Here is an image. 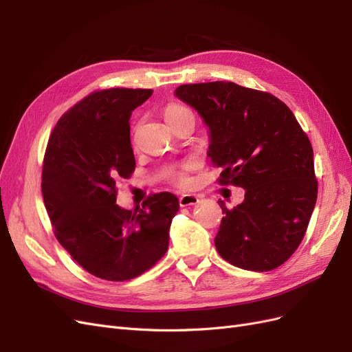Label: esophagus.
I'll list each match as a JSON object with an SVG mask.
<instances>
[{"instance_id": "1", "label": "esophagus", "mask_w": 352, "mask_h": 352, "mask_svg": "<svg viewBox=\"0 0 352 352\" xmlns=\"http://www.w3.org/2000/svg\"><path fill=\"white\" fill-rule=\"evenodd\" d=\"M199 199L195 195H190V194H185L179 198V206L180 207H189V206H195L198 204Z\"/></svg>"}]
</instances>
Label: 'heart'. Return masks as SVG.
I'll use <instances>...</instances> for the list:
<instances>
[{"label": "heart", "mask_w": 352, "mask_h": 352, "mask_svg": "<svg viewBox=\"0 0 352 352\" xmlns=\"http://www.w3.org/2000/svg\"><path fill=\"white\" fill-rule=\"evenodd\" d=\"M186 114H192V111H190L188 107H185V105H180L176 102L168 104L164 109V119L168 124H172V123L177 122L179 119H182V117ZM195 167H197V163L194 162V160H188V162L182 163L179 167L170 168L167 172V179L172 180V182L176 185L186 186L190 182L188 173L190 172V170H194Z\"/></svg>", "instance_id": "heart-1"}]
</instances>
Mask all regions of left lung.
Segmentation results:
<instances>
[{
	"label": "left lung",
	"instance_id": "8db88e82",
	"mask_svg": "<svg viewBox=\"0 0 352 352\" xmlns=\"http://www.w3.org/2000/svg\"><path fill=\"white\" fill-rule=\"evenodd\" d=\"M176 97L210 129L208 155L221 167L219 184L245 189L225 217L217 252L243 270L282 265L305 235L317 199L313 146L294 113L274 95L233 82L180 85Z\"/></svg>",
	"mask_w": 352,
	"mask_h": 352
}]
</instances>
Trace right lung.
Returning a JSON list of instances; mask_svg holds the SVG:
<instances>
[{"mask_svg": "<svg viewBox=\"0 0 352 352\" xmlns=\"http://www.w3.org/2000/svg\"><path fill=\"white\" fill-rule=\"evenodd\" d=\"M153 89L111 88L89 94L61 116L42 164V197L52 230L72 258L104 280H131L168 248L179 201L170 192L142 207L116 204L119 179L135 170L132 111Z\"/></svg>", "mask_w": 352, "mask_h": 352, "instance_id": "right-lung-1", "label": "right lung"}]
</instances>
